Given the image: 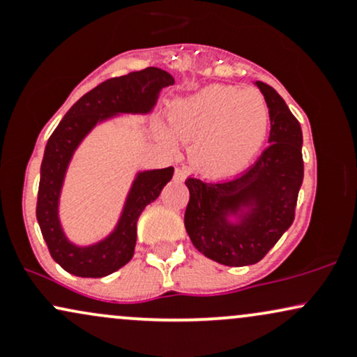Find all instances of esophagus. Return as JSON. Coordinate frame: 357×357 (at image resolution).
Segmentation results:
<instances>
[{"instance_id":"34e87169","label":"esophagus","mask_w":357,"mask_h":357,"mask_svg":"<svg viewBox=\"0 0 357 357\" xmlns=\"http://www.w3.org/2000/svg\"><path fill=\"white\" fill-rule=\"evenodd\" d=\"M183 178H184V171L181 169V167H176V171H174V179H178V181H181Z\"/></svg>"}]
</instances>
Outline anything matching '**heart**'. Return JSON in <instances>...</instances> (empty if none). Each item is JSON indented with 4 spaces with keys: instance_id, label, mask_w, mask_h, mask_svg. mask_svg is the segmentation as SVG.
I'll use <instances>...</instances> for the list:
<instances>
[{
    "instance_id": "heart-1",
    "label": "heart",
    "mask_w": 357,
    "mask_h": 357,
    "mask_svg": "<svg viewBox=\"0 0 357 357\" xmlns=\"http://www.w3.org/2000/svg\"><path fill=\"white\" fill-rule=\"evenodd\" d=\"M167 121L178 137L190 141L188 154L199 173L223 178L245 169L264 146L270 110L260 92L233 85H210L176 99ZM162 137L171 141L167 129Z\"/></svg>"
}]
</instances>
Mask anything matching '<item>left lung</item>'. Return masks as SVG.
<instances>
[{"instance_id":"1","label":"left lung","mask_w":357,"mask_h":357,"mask_svg":"<svg viewBox=\"0 0 357 357\" xmlns=\"http://www.w3.org/2000/svg\"><path fill=\"white\" fill-rule=\"evenodd\" d=\"M270 110V146L225 181L188 178L184 227L204 257L228 267L260 261L289 230L304 179L302 129L275 89L255 82Z\"/></svg>"}]
</instances>
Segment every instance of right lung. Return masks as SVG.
<instances>
[{"instance_id": "1", "label": "right lung", "mask_w": 357, "mask_h": 357, "mask_svg": "<svg viewBox=\"0 0 357 357\" xmlns=\"http://www.w3.org/2000/svg\"><path fill=\"white\" fill-rule=\"evenodd\" d=\"M173 84V75L155 67L102 82L72 105L48 139L40 167L36 220L52 258L72 275L99 278L124 267L136 248L139 216L174 173V167L139 171L116 228L104 240L80 247L67 238L59 216L61 186L73 153L100 122L119 114H149L159 92Z\"/></svg>"}]
</instances>
